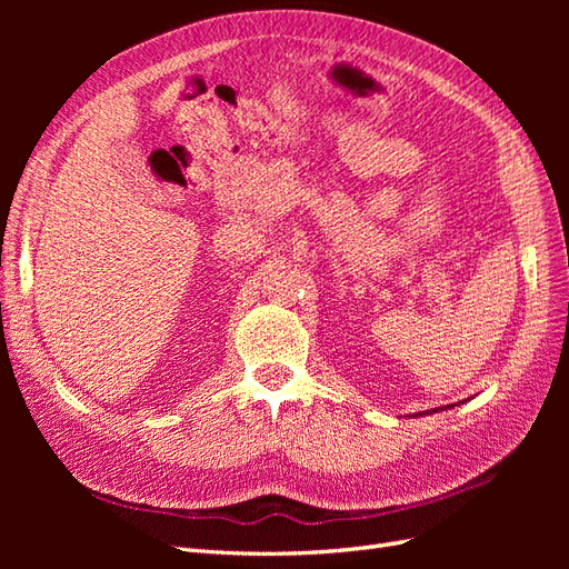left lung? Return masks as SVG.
Instances as JSON below:
<instances>
[{
    "mask_svg": "<svg viewBox=\"0 0 569 569\" xmlns=\"http://www.w3.org/2000/svg\"><path fill=\"white\" fill-rule=\"evenodd\" d=\"M453 406H456V403H453ZM453 406H446V408H453ZM439 410H443V408H435L432 412H439ZM418 416H422V412H418ZM418 416H416V418H418Z\"/></svg>",
    "mask_w": 569,
    "mask_h": 569,
    "instance_id": "left-lung-1",
    "label": "left lung"
}]
</instances>
